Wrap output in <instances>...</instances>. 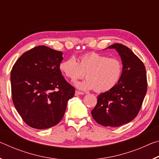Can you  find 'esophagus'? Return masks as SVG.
Segmentation results:
<instances>
[{
    "label": "esophagus",
    "instance_id": "esophagus-1",
    "mask_svg": "<svg viewBox=\"0 0 159 159\" xmlns=\"http://www.w3.org/2000/svg\"><path fill=\"white\" fill-rule=\"evenodd\" d=\"M84 95V93L83 92H80V91H78V90H76L75 91V95Z\"/></svg>",
    "mask_w": 159,
    "mask_h": 159
}]
</instances>
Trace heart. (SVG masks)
I'll return each instance as SVG.
<instances>
[{
  "mask_svg": "<svg viewBox=\"0 0 159 159\" xmlns=\"http://www.w3.org/2000/svg\"><path fill=\"white\" fill-rule=\"evenodd\" d=\"M59 68L64 76L72 80L85 76L87 79L76 82L79 89H94L97 93H104L111 90L119 81L122 75L123 65L116 58L90 52L80 56L78 61L73 57L61 61Z\"/></svg>",
  "mask_w": 159,
  "mask_h": 159,
  "instance_id": "obj_1",
  "label": "heart"
}]
</instances>
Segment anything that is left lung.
Masks as SVG:
<instances>
[{
	"mask_svg": "<svg viewBox=\"0 0 159 159\" xmlns=\"http://www.w3.org/2000/svg\"><path fill=\"white\" fill-rule=\"evenodd\" d=\"M120 55L123 71L114 88L98 96L91 114L103 126L118 127L133 120L141 108L147 93L146 70L142 61L130 48L120 43L110 45Z\"/></svg>",
	"mask_w": 159,
	"mask_h": 159,
	"instance_id": "8db88e82",
	"label": "left lung"
}]
</instances>
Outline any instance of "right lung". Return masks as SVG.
I'll use <instances>...</instances> for the list:
<instances>
[{
    "mask_svg": "<svg viewBox=\"0 0 159 159\" xmlns=\"http://www.w3.org/2000/svg\"><path fill=\"white\" fill-rule=\"evenodd\" d=\"M63 53L44 45L23 54L10 76L13 104L31 128L53 127L65 113L75 88L64 79L59 68Z\"/></svg>",
    "mask_w": 159,
    "mask_h": 159,
    "instance_id": "add662e5",
    "label": "right lung"
}]
</instances>
